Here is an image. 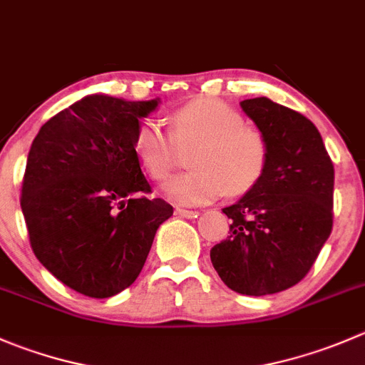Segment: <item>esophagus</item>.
<instances>
[{"label":"esophagus","instance_id":"obj_1","mask_svg":"<svg viewBox=\"0 0 365 365\" xmlns=\"http://www.w3.org/2000/svg\"><path fill=\"white\" fill-rule=\"evenodd\" d=\"M175 214L180 215V217L194 219V217H197V215H200V212H196V210H187V208H176Z\"/></svg>","mask_w":365,"mask_h":365}]
</instances>
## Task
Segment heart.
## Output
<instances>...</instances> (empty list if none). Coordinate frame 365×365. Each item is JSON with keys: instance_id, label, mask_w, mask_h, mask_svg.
I'll return each mask as SVG.
<instances>
[{"instance_id": "b5f03b06", "label": "heart", "mask_w": 365, "mask_h": 365, "mask_svg": "<svg viewBox=\"0 0 365 365\" xmlns=\"http://www.w3.org/2000/svg\"><path fill=\"white\" fill-rule=\"evenodd\" d=\"M173 136L178 144H192V171L175 176L164 185L171 201L187 207L207 205L225 194L250 190L264 176L269 146L264 133L244 125L239 110L214 98L189 101L171 115ZM133 150L144 171L165 180L175 165V141L157 119L137 126Z\"/></svg>"}]
</instances>
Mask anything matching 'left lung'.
Wrapping results in <instances>:
<instances>
[{
    "label": "left lung",
    "instance_id": "left-lung-1",
    "mask_svg": "<svg viewBox=\"0 0 365 365\" xmlns=\"http://www.w3.org/2000/svg\"><path fill=\"white\" fill-rule=\"evenodd\" d=\"M269 146L264 176L222 208L230 237L210 250L225 285L246 296L282 292L305 278L334 225V164L319 130L269 98L240 101Z\"/></svg>",
    "mask_w": 365,
    "mask_h": 365
}]
</instances>
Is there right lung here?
Segmentation results:
<instances>
[{
    "label": "right lung",
    "instance_id": "obj_1",
    "mask_svg": "<svg viewBox=\"0 0 365 365\" xmlns=\"http://www.w3.org/2000/svg\"><path fill=\"white\" fill-rule=\"evenodd\" d=\"M160 105L91 94L53 115L28 153L23 208L31 250L63 285L110 298L143 271L158 226L173 215L133 150L140 119Z\"/></svg>",
    "mask_w": 365,
    "mask_h": 365
}]
</instances>
